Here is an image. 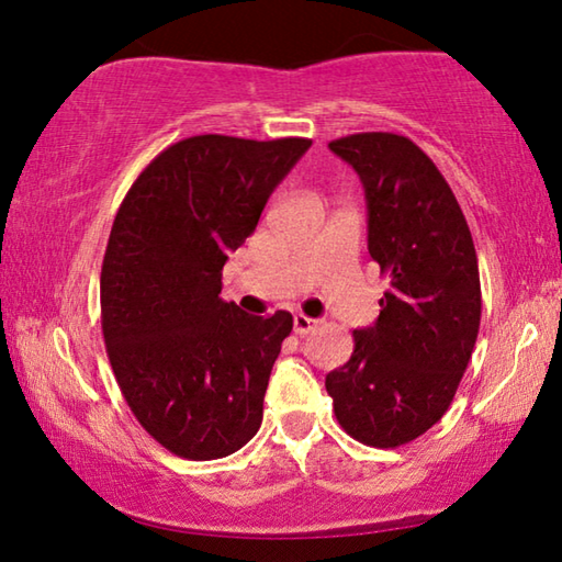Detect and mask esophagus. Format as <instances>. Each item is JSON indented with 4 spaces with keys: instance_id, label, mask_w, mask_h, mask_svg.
Here are the masks:
<instances>
[{
    "instance_id": "1",
    "label": "esophagus",
    "mask_w": 562,
    "mask_h": 562,
    "mask_svg": "<svg viewBox=\"0 0 562 562\" xmlns=\"http://www.w3.org/2000/svg\"><path fill=\"white\" fill-rule=\"evenodd\" d=\"M292 325H294V331H297V335H310V331L317 327V319H312L307 315H294Z\"/></svg>"
}]
</instances>
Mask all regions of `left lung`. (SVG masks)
Here are the masks:
<instances>
[{"label":"left lung","mask_w":562,"mask_h":562,"mask_svg":"<svg viewBox=\"0 0 562 562\" xmlns=\"http://www.w3.org/2000/svg\"><path fill=\"white\" fill-rule=\"evenodd\" d=\"M329 150L364 186L367 247L389 290L325 386L351 439L394 449L429 431L453 402L481 325L479 260L453 190L414 140L355 133Z\"/></svg>","instance_id":"8db88e82"}]
</instances>
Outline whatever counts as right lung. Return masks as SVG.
<instances>
[{
    "label": "right lung",
    "instance_id": "right-lung-1",
    "mask_svg": "<svg viewBox=\"0 0 562 562\" xmlns=\"http://www.w3.org/2000/svg\"><path fill=\"white\" fill-rule=\"evenodd\" d=\"M310 146L190 136L123 198L101 268L103 341L133 416L170 453L223 459L260 429L292 315L221 300L223 265Z\"/></svg>",
    "mask_w": 562,
    "mask_h": 562
}]
</instances>
